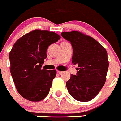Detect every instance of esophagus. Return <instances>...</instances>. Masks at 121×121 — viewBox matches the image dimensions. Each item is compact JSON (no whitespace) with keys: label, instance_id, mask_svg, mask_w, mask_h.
<instances>
[{"label":"esophagus","instance_id":"34e87169","mask_svg":"<svg viewBox=\"0 0 121 121\" xmlns=\"http://www.w3.org/2000/svg\"><path fill=\"white\" fill-rule=\"evenodd\" d=\"M57 73L58 74H61L62 73V71H57Z\"/></svg>","mask_w":121,"mask_h":121}]
</instances>
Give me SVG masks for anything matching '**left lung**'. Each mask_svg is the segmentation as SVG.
<instances>
[{"label":"left lung","instance_id":"1","mask_svg":"<svg viewBox=\"0 0 121 121\" xmlns=\"http://www.w3.org/2000/svg\"><path fill=\"white\" fill-rule=\"evenodd\" d=\"M61 36L71 42L72 63L78 65L76 75L71 74L66 82L68 93L78 101H90L105 83L109 65L107 52L95 39L81 32H62Z\"/></svg>","mask_w":121,"mask_h":121}]
</instances>
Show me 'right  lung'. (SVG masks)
<instances>
[{
  "mask_svg": "<svg viewBox=\"0 0 121 121\" xmlns=\"http://www.w3.org/2000/svg\"><path fill=\"white\" fill-rule=\"evenodd\" d=\"M60 39L57 33L35 30L20 37L9 52L10 72L18 93L32 102L48 95L56 70L41 69L47 50Z\"/></svg>",
  "mask_w": 121,
  "mask_h": 121,
  "instance_id": "1",
  "label": "right lung"
}]
</instances>
